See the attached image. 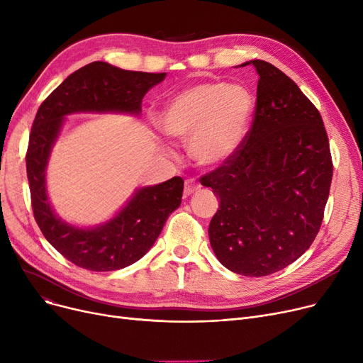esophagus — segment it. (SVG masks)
<instances>
[{
  "label": "esophagus",
  "mask_w": 363,
  "mask_h": 363,
  "mask_svg": "<svg viewBox=\"0 0 363 363\" xmlns=\"http://www.w3.org/2000/svg\"><path fill=\"white\" fill-rule=\"evenodd\" d=\"M200 188H201V185H200L197 181H194V179H186V181H185V188H184V194H185V197H188V196L194 194L196 191H199Z\"/></svg>",
  "instance_id": "1"
}]
</instances>
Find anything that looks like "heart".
<instances>
[{
  "mask_svg": "<svg viewBox=\"0 0 363 363\" xmlns=\"http://www.w3.org/2000/svg\"><path fill=\"white\" fill-rule=\"evenodd\" d=\"M253 113L255 99L245 86L201 82L169 100L159 125L167 137L189 140V155L199 164L216 167L237 155Z\"/></svg>",
  "mask_w": 363,
  "mask_h": 363,
  "instance_id": "1",
  "label": "heart"
}]
</instances>
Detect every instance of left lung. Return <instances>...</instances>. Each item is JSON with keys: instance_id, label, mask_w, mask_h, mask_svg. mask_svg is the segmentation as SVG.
<instances>
[{"instance_id": "8db88e82", "label": "left lung", "mask_w": 363, "mask_h": 363, "mask_svg": "<svg viewBox=\"0 0 363 363\" xmlns=\"http://www.w3.org/2000/svg\"><path fill=\"white\" fill-rule=\"evenodd\" d=\"M253 65L257 100L237 155L201 178L219 197L208 225L218 260L244 277L291 264L313 242L333 179L328 137L318 108L287 74Z\"/></svg>"}]
</instances>
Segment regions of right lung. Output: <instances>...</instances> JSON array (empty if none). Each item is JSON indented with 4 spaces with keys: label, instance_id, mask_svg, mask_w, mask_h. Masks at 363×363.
Returning <instances> with one entry per match:
<instances>
[{
    "label": "right lung",
    "instance_id": "add662e5",
    "mask_svg": "<svg viewBox=\"0 0 363 363\" xmlns=\"http://www.w3.org/2000/svg\"><path fill=\"white\" fill-rule=\"evenodd\" d=\"M164 78L166 73L130 72L94 62L67 76L38 108L26 152L33 216L54 249L84 269L118 271L140 260L156 242L169 215L179 207L184 181L174 177L138 188L111 219L91 228L76 226L57 216L48 200L47 164L51 150L69 114L140 116L144 95Z\"/></svg>",
    "mask_w": 363,
    "mask_h": 363
}]
</instances>
